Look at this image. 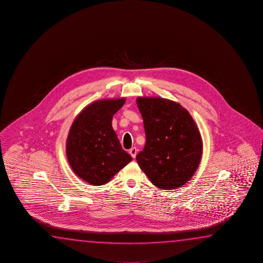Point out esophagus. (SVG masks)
Returning a JSON list of instances; mask_svg holds the SVG:
<instances>
[{
    "instance_id": "34e87169",
    "label": "esophagus",
    "mask_w": 263,
    "mask_h": 263,
    "mask_svg": "<svg viewBox=\"0 0 263 263\" xmlns=\"http://www.w3.org/2000/svg\"><path fill=\"white\" fill-rule=\"evenodd\" d=\"M137 151H138V150H137L135 147H133L132 149H129V155L133 156V158H135V156L137 155Z\"/></svg>"
}]
</instances>
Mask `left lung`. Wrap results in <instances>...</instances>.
I'll return each instance as SVG.
<instances>
[{
  "label": "left lung",
  "instance_id": "8db88e82",
  "mask_svg": "<svg viewBox=\"0 0 263 263\" xmlns=\"http://www.w3.org/2000/svg\"><path fill=\"white\" fill-rule=\"evenodd\" d=\"M143 117L145 146L136 160L156 187L175 190L193 177L202 156L196 122L179 103L159 97L136 99Z\"/></svg>",
  "mask_w": 263,
  "mask_h": 263
}]
</instances>
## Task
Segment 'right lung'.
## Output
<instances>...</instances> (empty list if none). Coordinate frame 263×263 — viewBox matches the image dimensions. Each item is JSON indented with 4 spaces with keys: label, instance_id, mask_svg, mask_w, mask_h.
Masks as SVG:
<instances>
[{
    "label": "right lung",
    "instance_id": "add662e5",
    "mask_svg": "<svg viewBox=\"0 0 263 263\" xmlns=\"http://www.w3.org/2000/svg\"><path fill=\"white\" fill-rule=\"evenodd\" d=\"M126 98L93 101L77 115L66 140V156L72 171L92 186L110 181L133 160L112 128L114 114Z\"/></svg>",
    "mask_w": 263,
    "mask_h": 263
}]
</instances>
